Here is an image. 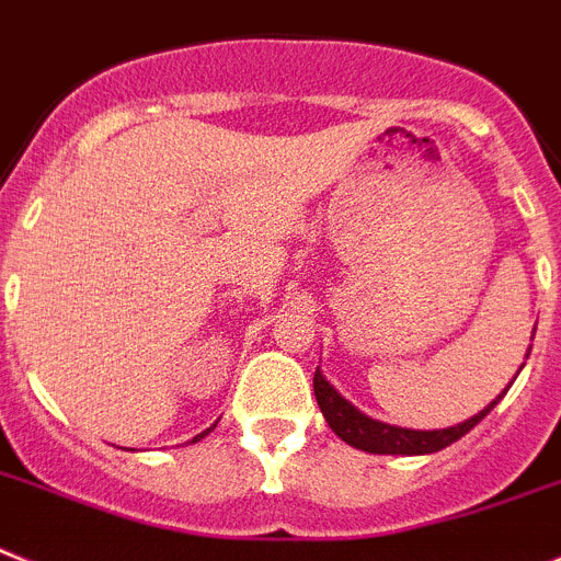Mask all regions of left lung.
<instances>
[{
    "label": "left lung",
    "mask_w": 561,
    "mask_h": 561,
    "mask_svg": "<svg viewBox=\"0 0 561 561\" xmlns=\"http://www.w3.org/2000/svg\"><path fill=\"white\" fill-rule=\"evenodd\" d=\"M312 388H316L318 408L324 413L327 425L332 427V433L341 436L350 447L377 453V456H427V453L444 450V447H450V444L458 442L461 436H467V433L503 400V393H506L503 391L492 405H486L481 413H476V416L467 419V422H461V425L456 427H444V431H408V427L382 425L377 419H368L366 413H360L355 405H350V402L343 400L341 393L321 377L318 368L316 377H312Z\"/></svg>",
    "instance_id": "1"
}]
</instances>
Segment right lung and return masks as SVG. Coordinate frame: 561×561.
Listing matches in <instances>:
<instances>
[{"instance_id":"add662e5","label":"right lung","mask_w":561,"mask_h":561,"mask_svg":"<svg viewBox=\"0 0 561 561\" xmlns=\"http://www.w3.org/2000/svg\"><path fill=\"white\" fill-rule=\"evenodd\" d=\"M211 427H215V425H211ZM211 427H209V431H211ZM209 431H204V433H201V436H195V438H193V442H198V438H204V436H206V433H209Z\"/></svg>"}]
</instances>
